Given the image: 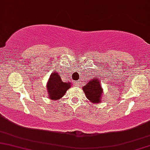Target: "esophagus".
I'll return each mask as SVG.
<instances>
[{
	"instance_id": "34e87169",
	"label": "esophagus",
	"mask_w": 150,
	"mask_h": 150,
	"mask_svg": "<svg viewBox=\"0 0 150 150\" xmlns=\"http://www.w3.org/2000/svg\"><path fill=\"white\" fill-rule=\"evenodd\" d=\"M79 82H80V81H78V82L76 83V86H78L79 84Z\"/></svg>"
}]
</instances>
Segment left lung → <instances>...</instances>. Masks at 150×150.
Returning <instances> with one entry per match:
<instances>
[{
	"mask_svg": "<svg viewBox=\"0 0 150 150\" xmlns=\"http://www.w3.org/2000/svg\"><path fill=\"white\" fill-rule=\"evenodd\" d=\"M85 96L93 104L100 103L103 88L101 86V81L98 77H93L87 81L86 84L82 87Z\"/></svg>",
	"mask_w": 150,
	"mask_h": 150,
	"instance_id": "left-lung-1",
	"label": "left lung"
}]
</instances>
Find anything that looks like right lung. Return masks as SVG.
<instances>
[{
  "instance_id": "1",
  "label": "right lung",
  "mask_w": 150,
  "mask_h": 150,
  "mask_svg": "<svg viewBox=\"0 0 150 150\" xmlns=\"http://www.w3.org/2000/svg\"><path fill=\"white\" fill-rule=\"evenodd\" d=\"M46 87L49 99L57 100L63 97L68 89L71 88V83L62 81L59 73L54 71L50 75Z\"/></svg>"
}]
</instances>
